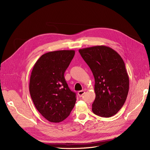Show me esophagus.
Listing matches in <instances>:
<instances>
[{"label": "esophagus", "instance_id": "1", "mask_svg": "<svg viewBox=\"0 0 150 150\" xmlns=\"http://www.w3.org/2000/svg\"><path fill=\"white\" fill-rule=\"evenodd\" d=\"M84 93H85V92L84 91H80L78 92V95L80 97H81L84 95Z\"/></svg>", "mask_w": 150, "mask_h": 150}]
</instances>
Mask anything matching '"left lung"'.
Segmentation results:
<instances>
[{
    "label": "left lung",
    "instance_id": "left-lung-1",
    "mask_svg": "<svg viewBox=\"0 0 150 150\" xmlns=\"http://www.w3.org/2000/svg\"><path fill=\"white\" fill-rule=\"evenodd\" d=\"M79 52L95 78L93 112L102 117L114 115L123 106L129 91V76L123 59L105 45L88 47Z\"/></svg>",
    "mask_w": 150,
    "mask_h": 150
}]
</instances>
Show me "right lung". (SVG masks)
Instances as JSON below:
<instances>
[{
	"mask_svg": "<svg viewBox=\"0 0 150 150\" xmlns=\"http://www.w3.org/2000/svg\"><path fill=\"white\" fill-rule=\"evenodd\" d=\"M75 50L46 53L35 64L30 75L29 91L33 103L45 119L59 123L69 115L76 102L64 72L75 55Z\"/></svg>",
	"mask_w": 150,
	"mask_h": 150,
	"instance_id": "add662e5",
	"label": "right lung"
}]
</instances>
